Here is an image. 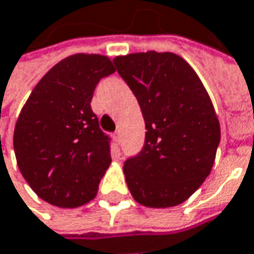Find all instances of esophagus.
Returning a JSON list of instances; mask_svg holds the SVG:
<instances>
[{
  "mask_svg": "<svg viewBox=\"0 0 254 254\" xmlns=\"http://www.w3.org/2000/svg\"><path fill=\"white\" fill-rule=\"evenodd\" d=\"M113 137H114L116 141H120V133H119V131H116V133L113 134Z\"/></svg>",
  "mask_w": 254,
  "mask_h": 254,
  "instance_id": "esophagus-1",
  "label": "esophagus"
}]
</instances>
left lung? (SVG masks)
<instances>
[{
	"mask_svg": "<svg viewBox=\"0 0 254 254\" xmlns=\"http://www.w3.org/2000/svg\"><path fill=\"white\" fill-rule=\"evenodd\" d=\"M113 63L147 130L143 150L124 163L130 193L146 207L182 204L210 174L220 143L209 94L190 64L173 53H134Z\"/></svg>",
	"mask_w": 254,
	"mask_h": 254,
	"instance_id": "left-lung-1",
	"label": "left lung"
}]
</instances>
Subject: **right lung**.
<instances>
[{
	"label": "right lung",
	"instance_id": "right-lung-1",
	"mask_svg": "<svg viewBox=\"0 0 254 254\" xmlns=\"http://www.w3.org/2000/svg\"><path fill=\"white\" fill-rule=\"evenodd\" d=\"M116 68L100 54L61 60L34 87L14 128L17 164L35 194L80 207L97 194L111 164L110 138L91 110L95 85Z\"/></svg>",
	"mask_w": 254,
	"mask_h": 254
}]
</instances>
